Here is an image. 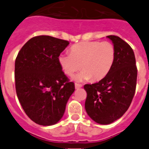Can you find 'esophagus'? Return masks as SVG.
<instances>
[{"instance_id": "34e87169", "label": "esophagus", "mask_w": 149, "mask_h": 149, "mask_svg": "<svg viewBox=\"0 0 149 149\" xmlns=\"http://www.w3.org/2000/svg\"><path fill=\"white\" fill-rule=\"evenodd\" d=\"M74 86H75V89H79V88L82 87V85L80 84H74Z\"/></svg>"}]
</instances>
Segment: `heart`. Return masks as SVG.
<instances>
[{
  "label": "heart",
  "mask_w": 149,
  "mask_h": 149,
  "mask_svg": "<svg viewBox=\"0 0 149 149\" xmlns=\"http://www.w3.org/2000/svg\"><path fill=\"white\" fill-rule=\"evenodd\" d=\"M115 59V48L109 42H81L73 45L70 54H60L58 62L65 74L72 76L81 68L75 77L81 81L92 79L99 81L109 73Z\"/></svg>",
  "instance_id": "b5f03b06"
}]
</instances>
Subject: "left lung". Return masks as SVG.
I'll use <instances>...</instances> for the list:
<instances>
[{
    "label": "left lung",
    "instance_id": "obj_1",
    "mask_svg": "<svg viewBox=\"0 0 149 149\" xmlns=\"http://www.w3.org/2000/svg\"><path fill=\"white\" fill-rule=\"evenodd\" d=\"M113 43L115 59L109 73L98 83L85 84V109L91 119L108 125L124 115L135 94L137 68L134 51L116 36H107Z\"/></svg>",
    "mask_w": 149,
    "mask_h": 149
}]
</instances>
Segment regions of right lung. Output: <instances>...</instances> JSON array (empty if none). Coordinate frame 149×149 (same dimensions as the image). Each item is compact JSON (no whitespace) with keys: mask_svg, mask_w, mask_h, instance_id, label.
<instances>
[{"mask_svg":"<svg viewBox=\"0 0 149 149\" xmlns=\"http://www.w3.org/2000/svg\"><path fill=\"white\" fill-rule=\"evenodd\" d=\"M69 42L50 36L27 41L15 63V90L24 111L35 123L49 126L59 122L74 91L58 62Z\"/></svg>","mask_w":149,"mask_h":149,"instance_id":"add662e5","label":"right lung"}]
</instances>
